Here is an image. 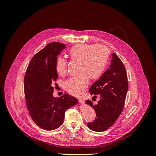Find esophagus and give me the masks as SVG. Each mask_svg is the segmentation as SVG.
Listing matches in <instances>:
<instances>
[{"label": "esophagus", "mask_w": 156, "mask_h": 156, "mask_svg": "<svg viewBox=\"0 0 156 156\" xmlns=\"http://www.w3.org/2000/svg\"><path fill=\"white\" fill-rule=\"evenodd\" d=\"M78 101H79V102L81 103V104H84V102H85L84 100V99H82V98L79 99H78Z\"/></svg>", "instance_id": "1"}]
</instances>
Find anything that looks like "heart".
<instances>
[{"label":"heart","mask_w":156,"mask_h":156,"mask_svg":"<svg viewBox=\"0 0 156 156\" xmlns=\"http://www.w3.org/2000/svg\"><path fill=\"white\" fill-rule=\"evenodd\" d=\"M69 56L72 60L78 61L77 72L79 74L66 81L65 87L70 94L78 96L88 85V77L96 80L103 73L108 62L109 51L103 45L78 44L70 50ZM55 70L60 76L66 75L67 62L65 58H57Z\"/></svg>","instance_id":"1"}]
</instances>
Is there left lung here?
Instances as JSON below:
<instances>
[{"label": "left lung", "instance_id": "obj_1", "mask_svg": "<svg viewBox=\"0 0 156 156\" xmlns=\"http://www.w3.org/2000/svg\"><path fill=\"white\" fill-rule=\"evenodd\" d=\"M109 68L90 88L91 94L100 95L98 104L87 100L86 103L96 111L97 118L87 124L94 131H104L112 126L122 112L128 91L126 69L121 60L113 53Z\"/></svg>", "mask_w": 156, "mask_h": 156}]
</instances>
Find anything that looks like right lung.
<instances>
[{
	"instance_id": "obj_1",
	"label": "right lung",
	"mask_w": 156,
	"mask_h": 156,
	"mask_svg": "<svg viewBox=\"0 0 156 156\" xmlns=\"http://www.w3.org/2000/svg\"><path fill=\"white\" fill-rule=\"evenodd\" d=\"M65 48L60 42L49 44L32 58L24 79L30 115L38 126L46 130L60 127L66 110L78 104V99L69 94L60 98L53 96L52 84L58 78L57 57Z\"/></svg>"
}]
</instances>
